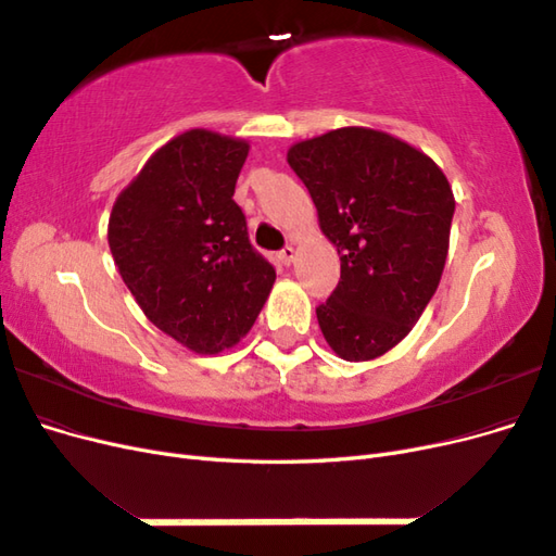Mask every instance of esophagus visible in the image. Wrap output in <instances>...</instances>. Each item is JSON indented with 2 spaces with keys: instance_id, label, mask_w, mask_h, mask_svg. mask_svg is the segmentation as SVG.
Returning <instances> with one entry per match:
<instances>
[{
  "instance_id": "esophagus-1",
  "label": "esophagus",
  "mask_w": 556,
  "mask_h": 556,
  "mask_svg": "<svg viewBox=\"0 0 556 556\" xmlns=\"http://www.w3.org/2000/svg\"><path fill=\"white\" fill-rule=\"evenodd\" d=\"M294 257H296V250H294L292 245H285V248L278 252V260H280L285 266H290V264L294 262Z\"/></svg>"
}]
</instances>
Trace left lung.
I'll list each match as a JSON object with an SVG mask.
<instances>
[{
  "label": "left lung",
  "mask_w": 556,
  "mask_h": 556,
  "mask_svg": "<svg viewBox=\"0 0 556 556\" xmlns=\"http://www.w3.org/2000/svg\"><path fill=\"white\" fill-rule=\"evenodd\" d=\"M288 162L341 255V280L315 311L319 329L341 359H376L406 339L439 288L450 182L422 150L368 127L299 141Z\"/></svg>",
  "instance_id": "left-lung-1"
}]
</instances>
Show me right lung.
<instances>
[{"mask_svg": "<svg viewBox=\"0 0 556 556\" xmlns=\"http://www.w3.org/2000/svg\"><path fill=\"white\" fill-rule=\"evenodd\" d=\"M248 141L188 129L117 194L109 248L146 317L197 355L237 345L276 282L233 188Z\"/></svg>", "mask_w": 556, "mask_h": 556, "instance_id": "1", "label": "right lung"}]
</instances>
